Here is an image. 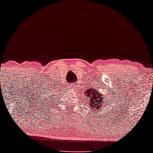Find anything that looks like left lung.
<instances>
[{
  "mask_svg": "<svg viewBox=\"0 0 153 153\" xmlns=\"http://www.w3.org/2000/svg\"><path fill=\"white\" fill-rule=\"evenodd\" d=\"M87 96H91L90 97L91 100H90V104L92 108H98L100 107V104L102 101H103V99L100 97V94L99 93L98 91H88V94H87Z\"/></svg>",
  "mask_w": 153,
  "mask_h": 153,
  "instance_id": "left-lung-1",
  "label": "left lung"
}]
</instances>
